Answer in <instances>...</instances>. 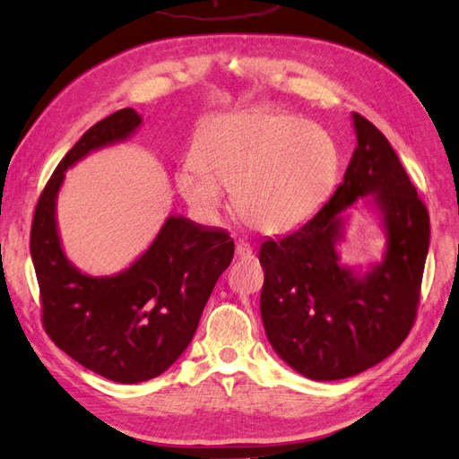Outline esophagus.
Wrapping results in <instances>:
<instances>
[{
	"instance_id": "34e87169",
	"label": "esophagus",
	"mask_w": 459,
	"mask_h": 459,
	"mask_svg": "<svg viewBox=\"0 0 459 459\" xmlns=\"http://www.w3.org/2000/svg\"><path fill=\"white\" fill-rule=\"evenodd\" d=\"M235 254L240 259H254V250H252V247L248 245V242H245V240H238L237 242V245H235Z\"/></svg>"
}]
</instances>
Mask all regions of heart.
Returning a JSON list of instances; mask_svg holds the SVG:
<instances>
[{"mask_svg": "<svg viewBox=\"0 0 459 459\" xmlns=\"http://www.w3.org/2000/svg\"><path fill=\"white\" fill-rule=\"evenodd\" d=\"M195 157L176 174L191 209L214 219L222 191H231L237 212L264 233L306 224L330 198L341 170V150L328 129L264 109L212 118L200 133Z\"/></svg>", "mask_w": 459, "mask_h": 459, "instance_id": "obj_1", "label": "heart"}]
</instances>
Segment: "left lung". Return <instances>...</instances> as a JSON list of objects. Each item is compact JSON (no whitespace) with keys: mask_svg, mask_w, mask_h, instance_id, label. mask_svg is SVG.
I'll return each instance as SVG.
<instances>
[{"mask_svg":"<svg viewBox=\"0 0 459 459\" xmlns=\"http://www.w3.org/2000/svg\"><path fill=\"white\" fill-rule=\"evenodd\" d=\"M358 146L326 205L299 230L259 250L261 318L274 352L309 380L332 382L384 361L417 315L429 217L385 134L352 113ZM358 199L386 235L367 272L340 263L347 209Z\"/></svg>","mask_w":459,"mask_h":459,"instance_id":"left-lung-1","label":"left lung"}]
</instances>
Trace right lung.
Segmentation results:
<instances>
[{"label":"right lung","mask_w":459,"mask_h":459,"mask_svg":"<svg viewBox=\"0 0 459 459\" xmlns=\"http://www.w3.org/2000/svg\"><path fill=\"white\" fill-rule=\"evenodd\" d=\"M141 124L131 107L94 124L49 178L31 226L46 333L79 365L118 384L152 380L176 363L235 250L228 231L170 214L148 250L122 273L91 276L66 257L57 228L66 170L129 139Z\"/></svg>","instance_id":"1"}]
</instances>
